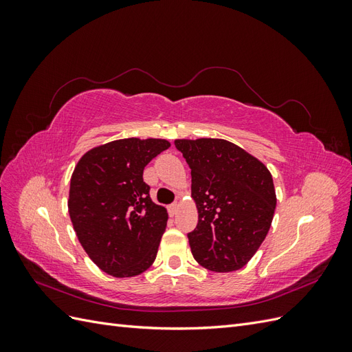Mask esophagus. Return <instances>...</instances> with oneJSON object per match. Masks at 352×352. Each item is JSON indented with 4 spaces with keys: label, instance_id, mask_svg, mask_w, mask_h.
<instances>
[{
    "label": "esophagus",
    "instance_id": "esophagus-1",
    "mask_svg": "<svg viewBox=\"0 0 352 352\" xmlns=\"http://www.w3.org/2000/svg\"><path fill=\"white\" fill-rule=\"evenodd\" d=\"M177 211H179V206H177V204L168 206V214H170V216H176Z\"/></svg>",
    "mask_w": 352,
    "mask_h": 352
}]
</instances>
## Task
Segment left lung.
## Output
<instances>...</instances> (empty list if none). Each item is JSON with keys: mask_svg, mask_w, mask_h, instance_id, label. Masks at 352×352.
<instances>
[{"mask_svg": "<svg viewBox=\"0 0 352 352\" xmlns=\"http://www.w3.org/2000/svg\"><path fill=\"white\" fill-rule=\"evenodd\" d=\"M190 168L198 225L188 233L207 270L242 269L265 239L276 208L273 177L258 158L226 140H176Z\"/></svg>", "mask_w": 352, "mask_h": 352, "instance_id": "8db88e82", "label": "left lung"}]
</instances>
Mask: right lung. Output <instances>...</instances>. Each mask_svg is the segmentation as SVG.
<instances>
[{
	"instance_id": "add662e5",
	"label": "right lung",
	"mask_w": 352,
	"mask_h": 352,
	"mask_svg": "<svg viewBox=\"0 0 352 352\" xmlns=\"http://www.w3.org/2000/svg\"><path fill=\"white\" fill-rule=\"evenodd\" d=\"M170 146L157 138H126L85 153L73 170L69 214L89 258L114 278L151 267L167 226V210L150 198L144 168Z\"/></svg>"
}]
</instances>
